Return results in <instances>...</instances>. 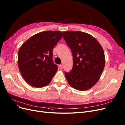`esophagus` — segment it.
<instances>
[{"label": "esophagus", "mask_w": 125, "mask_h": 125, "mask_svg": "<svg viewBox=\"0 0 125 125\" xmlns=\"http://www.w3.org/2000/svg\"><path fill=\"white\" fill-rule=\"evenodd\" d=\"M58 67L59 68V69L62 70V64H59V65L58 66Z\"/></svg>", "instance_id": "1"}]
</instances>
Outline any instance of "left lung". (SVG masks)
Here are the masks:
<instances>
[{
	"instance_id": "left-lung-1",
	"label": "left lung",
	"mask_w": 125,
	"mask_h": 125,
	"mask_svg": "<svg viewBox=\"0 0 125 125\" xmlns=\"http://www.w3.org/2000/svg\"><path fill=\"white\" fill-rule=\"evenodd\" d=\"M63 38L73 56L72 70L64 72L69 84L82 91L90 89L98 81L104 71V50L95 38L84 32L63 31Z\"/></svg>"
}]
</instances>
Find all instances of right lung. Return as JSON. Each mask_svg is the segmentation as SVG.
I'll use <instances>...</instances> for the list:
<instances>
[{"mask_svg":"<svg viewBox=\"0 0 125 125\" xmlns=\"http://www.w3.org/2000/svg\"><path fill=\"white\" fill-rule=\"evenodd\" d=\"M62 37V31H42L31 37L21 46L18 66L30 85L42 87L51 82L58 68L53 61V50Z\"/></svg>","mask_w":125,"mask_h":125,"instance_id":"obj_1","label":"right lung"}]
</instances>
